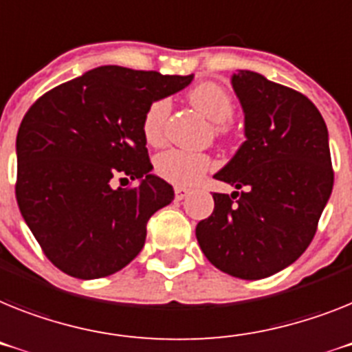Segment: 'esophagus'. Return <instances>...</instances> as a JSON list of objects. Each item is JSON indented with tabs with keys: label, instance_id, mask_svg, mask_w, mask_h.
<instances>
[{
	"label": "esophagus",
	"instance_id": "34e87169",
	"mask_svg": "<svg viewBox=\"0 0 352 352\" xmlns=\"http://www.w3.org/2000/svg\"><path fill=\"white\" fill-rule=\"evenodd\" d=\"M188 195H190V190H188V188H182V186L175 188V200H184Z\"/></svg>",
	"mask_w": 352,
	"mask_h": 352
}]
</instances>
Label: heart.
Here are the masks:
<instances>
[{
	"label": "heart",
	"instance_id": "1",
	"mask_svg": "<svg viewBox=\"0 0 352 352\" xmlns=\"http://www.w3.org/2000/svg\"><path fill=\"white\" fill-rule=\"evenodd\" d=\"M190 102L199 112L217 125L218 134L226 132L234 114V102L226 89L218 84L204 82L190 93ZM170 114V102L157 98L150 103L143 114V135L150 144H159L164 138L166 120ZM155 173L161 179L177 186H193L212 168V159L206 153H195L188 150L171 148L159 153L153 162Z\"/></svg>",
	"mask_w": 352,
	"mask_h": 352
}]
</instances>
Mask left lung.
<instances>
[{
    "label": "left lung",
    "mask_w": 352,
    "mask_h": 352,
    "mask_svg": "<svg viewBox=\"0 0 352 352\" xmlns=\"http://www.w3.org/2000/svg\"><path fill=\"white\" fill-rule=\"evenodd\" d=\"M245 141L214 179L212 214L197 226L204 256L229 276L263 279L299 259L333 190L326 121L299 91L254 71L232 75Z\"/></svg>",
    "instance_id": "left-lung-1"
}]
</instances>
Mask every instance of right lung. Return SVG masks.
<instances>
[{
    "instance_id": "obj_1",
    "label": "right lung",
    "mask_w": 352,
    "mask_h": 352,
    "mask_svg": "<svg viewBox=\"0 0 352 352\" xmlns=\"http://www.w3.org/2000/svg\"><path fill=\"white\" fill-rule=\"evenodd\" d=\"M191 80L102 66L53 87L28 109L16 140V199L58 270L98 279L141 252L150 217L173 200V188L150 173L143 114ZM118 175L140 184L114 190L110 181Z\"/></svg>"
}]
</instances>
